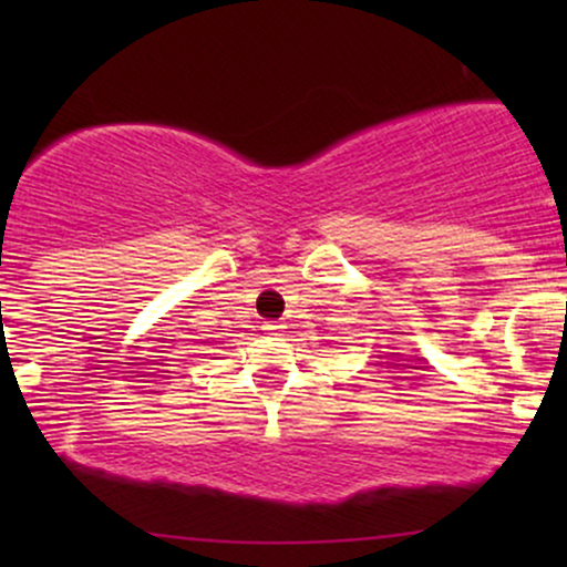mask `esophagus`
<instances>
[{"mask_svg": "<svg viewBox=\"0 0 567 567\" xmlns=\"http://www.w3.org/2000/svg\"><path fill=\"white\" fill-rule=\"evenodd\" d=\"M264 330L269 336H282V324H275V322H269V324H264Z\"/></svg>", "mask_w": 567, "mask_h": 567, "instance_id": "34e87169", "label": "esophagus"}]
</instances>
